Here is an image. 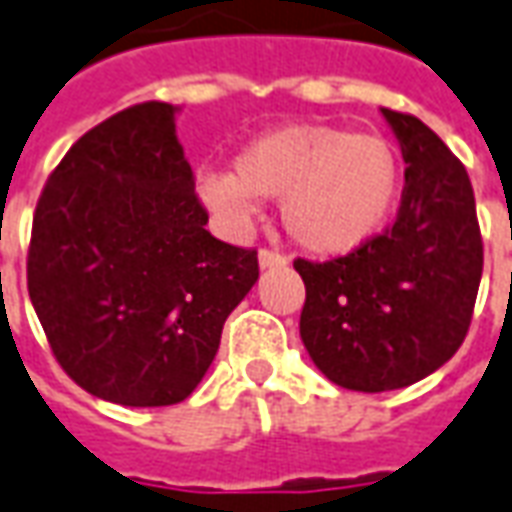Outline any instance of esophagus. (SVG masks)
Listing matches in <instances>:
<instances>
[{"label":"esophagus","instance_id":"1","mask_svg":"<svg viewBox=\"0 0 512 512\" xmlns=\"http://www.w3.org/2000/svg\"><path fill=\"white\" fill-rule=\"evenodd\" d=\"M259 264H262V267H281V264H287V256L278 253V250L262 248L259 250Z\"/></svg>","mask_w":512,"mask_h":512}]
</instances>
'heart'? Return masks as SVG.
<instances>
[{
  "mask_svg": "<svg viewBox=\"0 0 512 512\" xmlns=\"http://www.w3.org/2000/svg\"><path fill=\"white\" fill-rule=\"evenodd\" d=\"M401 158L379 133L287 125L250 142L228 172H206L200 197L242 220L253 200H281V220L301 248L340 256L368 245L401 195Z\"/></svg>",
  "mask_w": 512,
  "mask_h": 512,
  "instance_id": "1",
  "label": "heart"
}]
</instances>
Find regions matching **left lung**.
<instances>
[{
    "instance_id": "1",
    "label": "left lung",
    "mask_w": 512,
    "mask_h": 512,
    "mask_svg": "<svg viewBox=\"0 0 512 512\" xmlns=\"http://www.w3.org/2000/svg\"><path fill=\"white\" fill-rule=\"evenodd\" d=\"M404 155L396 220L329 262L295 259L306 287L301 340L326 379L384 393L421 382L463 345L482 234L463 161L418 116L382 108Z\"/></svg>"
}]
</instances>
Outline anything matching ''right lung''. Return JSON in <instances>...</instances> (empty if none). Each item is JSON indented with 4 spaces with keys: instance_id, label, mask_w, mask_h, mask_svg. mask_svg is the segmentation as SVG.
<instances>
[{
    "instance_id": "right-lung-1",
    "label": "right lung",
    "mask_w": 512,
    "mask_h": 512,
    "mask_svg": "<svg viewBox=\"0 0 512 512\" xmlns=\"http://www.w3.org/2000/svg\"><path fill=\"white\" fill-rule=\"evenodd\" d=\"M206 222L167 102L108 116L52 169L27 290L58 365L86 393L122 407L192 396L259 278L256 250L220 242Z\"/></svg>"
}]
</instances>
